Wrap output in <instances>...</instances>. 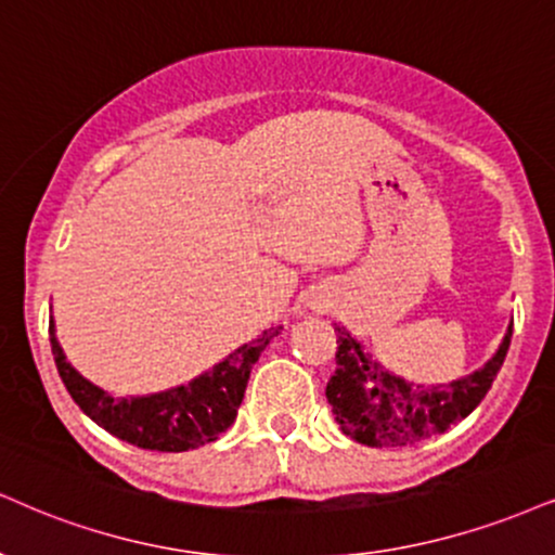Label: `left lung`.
<instances>
[{
  "instance_id": "1",
  "label": "left lung",
  "mask_w": 555,
  "mask_h": 555,
  "mask_svg": "<svg viewBox=\"0 0 555 555\" xmlns=\"http://www.w3.org/2000/svg\"><path fill=\"white\" fill-rule=\"evenodd\" d=\"M336 372L325 387L336 422L346 437L366 447H409L437 437L463 422L491 390L512 341V325L502 346L480 370L450 385H413L387 372L364 353L351 333L336 325Z\"/></svg>"
}]
</instances>
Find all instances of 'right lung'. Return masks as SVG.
<instances>
[{"label": "right lung", "mask_w": 555, "mask_h": 555, "mask_svg": "<svg viewBox=\"0 0 555 555\" xmlns=\"http://www.w3.org/2000/svg\"><path fill=\"white\" fill-rule=\"evenodd\" d=\"M49 333L59 375L75 403L92 422L111 431L113 437L142 450L185 452L214 442L219 434L230 429L243 403L253 364L258 362L260 351L269 346L271 338L282 333V325L263 331V336H258L256 341L243 344L224 362L214 364L209 372L191 379L189 385L129 398H113L103 387L79 375L75 366L66 362L62 346L56 341L53 320Z\"/></svg>", "instance_id": "1"}]
</instances>
